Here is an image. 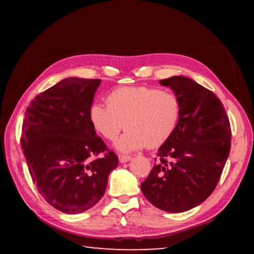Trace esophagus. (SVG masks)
I'll use <instances>...</instances> for the list:
<instances>
[{
    "instance_id": "obj_1",
    "label": "esophagus",
    "mask_w": 254,
    "mask_h": 254,
    "mask_svg": "<svg viewBox=\"0 0 254 254\" xmlns=\"http://www.w3.org/2000/svg\"><path fill=\"white\" fill-rule=\"evenodd\" d=\"M119 160H120V162H121V163L127 162V161L131 160V156H127V154H120Z\"/></svg>"
}]
</instances>
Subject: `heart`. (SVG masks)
<instances>
[{
    "label": "heart",
    "instance_id": "obj_1",
    "mask_svg": "<svg viewBox=\"0 0 254 254\" xmlns=\"http://www.w3.org/2000/svg\"><path fill=\"white\" fill-rule=\"evenodd\" d=\"M107 105L93 103L89 121L104 139L117 142L118 150L159 148L173 137L182 118V102L175 93L148 86L120 87L107 96Z\"/></svg>",
    "mask_w": 254,
    "mask_h": 254
}]
</instances>
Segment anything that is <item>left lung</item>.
<instances>
[{"label": "left lung", "mask_w": 254, "mask_h": 254, "mask_svg": "<svg viewBox=\"0 0 254 254\" xmlns=\"http://www.w3.org/2000/svg\"><path fill=\"white\" fill-rule=\"evenodd\" d=\"M182 102L179 126L158 151L141 190L150 203L170 213L186 212L216 188L231 150V126L215 94L184 76L161 79Z\"/></svg>", "instance_id": "1"}]
</instances>
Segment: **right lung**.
I'll use <instances>...</instances> for the list:
<instances>
[{"label":"right lung","instance_id":"right-lung-1","mask_svg":"<svg viewBox=\"0 0 254 254\" xmlns=\"http://www.w3.org/2000/svg\"><path fill=\"white\" fill-rule=\"evenodd\" d=\"M100 84L101 79H63L38 94L24 113L21 147L32 182L47 203L66 214L98 203L119 163L89 121Z\"/></svg>","mask_w":254,"mask_h":254}]
</instances>
